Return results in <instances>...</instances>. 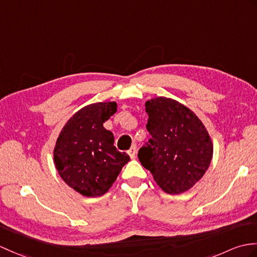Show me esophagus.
Returning <instances> with one entry per match:
<instances>
[{
    "label": "esophagus",
    "instance_id": "1",
    "mask_svg": "<svg viewBox=\"0 0 257 257\" xmlns=\"http://www.w3.org/2000/svg\"><path fill=\"white\" fill-rule=\"evenodd\" d=\"M128 154H129L131 159H135L136 156H137V147L136 146L131 147V149L128 151Z\"/></svg>",
    "mask_w": 257,
    "mask_h": 257
}]
</instances>
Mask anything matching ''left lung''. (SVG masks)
I'll return each mask as SVG.
<instances>
[{
  "label": "left lung",
  "instance_id": "1",
  "mask_svg": "<svg viewBox=\"0 0 257 257\" xmlns=\"http://www.w3.org/2000/svg\"><path fill=\"white\" fill-rule=\"evenodd\" d=\"M151 139L138 158L165 193L178 195L204 176L212 159V142L194 112L178 101L157 97L146 103Z\"/></svg>",
  "mask_w": 257,
  "mask_h": 257
}]
</instances>
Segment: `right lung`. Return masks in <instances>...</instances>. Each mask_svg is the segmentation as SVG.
I'll list each match as a JSON object with an SVG mask.
<instances>
[{
    "instance_id": "1",
    "label": "right lung",
    "mask_w": 257,
    "mask_h": 257,
    "mask_svg": "<svg viewBox=\"0 0 257 257\" xmlns=\"http://www.w3.org/2000/svg\"><path fill=\"white\" fill-rule=\"evenodd\" d=\"M117 111L115 101L83 107L59 135L53 159L62 180L86 197L104 195L130 158L114 146V136L103 123Z\"/></svg>"
}]
</instances>
